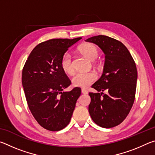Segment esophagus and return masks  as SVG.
<instances>
[{
	"label": "esophagus",
	"instance_id": "obj_1",
	"mask_svg": "<svg viewBox=\"0 0 155 155\" xmlns=\"http://www.w3.org/2000/svg\"><path fill=\"white\" fill-rule=\"evenodd\" d=\"M81 93L83 94H87V91L85 90H84V89H82V90H81Z\"/></svg>",
	"mask_w": 155,
	"mask_h": 155
}]
</instances>
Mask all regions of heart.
Masks as SVG:
<instances>
[{
  "label": "heart",
  "mask_w": 155,
  "mask_h": 155,
  "mask_svg": "<svg viewBox=\"0 0 155 155\" xmlns=\"http://www.w3.org/2000/svg\"><path fill=\"white\" fill-rule=\"evenodd\" d=\"M79 51L83 55L85 56L90 61H94L98 58L99 51L97 47L90 43H86L81 45ZM61 68L65 74L72 75L74 72V68L73 66V63L71 54L68 52L62 56L61 59ZM97 79V75L94 72H78L77 73L72 79V85L75 87L81 88H87L91 85Z\"/></svg>",
  "instance_id": "b5f03b06"
}]
</instances>
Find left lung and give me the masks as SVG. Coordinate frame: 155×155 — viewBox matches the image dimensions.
Masks as SVG:
<instances>
[{"label": "left lung", "mask_w": 155, "mask_h": 155, "mask_svg": "<svg viewBox=\"0 0 155 155\" xmlns=\"http://www.w3.org/2000/svg\"><path fill=\"white\" fill-rule=\"evenodd\" d=\"M86 41L96 44L105 54L103 74L91 86L98 92L89 93V113L100 127H116L127 117L134 103L137 79L135 61L127 47L115 39L98 35Z\"/></svg>", "instance_id": "1"}]
</instances>
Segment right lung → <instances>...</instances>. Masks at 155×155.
I'll list each match as a JSON object with an SVG mask.
<instances>
[{
  "label": "right lung",
  "mask_w": 155,
  "mask_h": 155,
  "mask_svg": "<svg viewBox=\"0 0 155 155\" xmlns=\"http://www.w3.org/2000/svg\"><path fill=\"white\" fill-rule=\"evenodd\" d=\"M81 39L43 41L31 51L23 68L22 83L28 108L38 124L48 130L58 131L69 124L81 94L77 87L63 91L71 81L60 65L68 48Z\"/></svg>",
  "instance_id": "right-lung-1"
}]
</instances>
